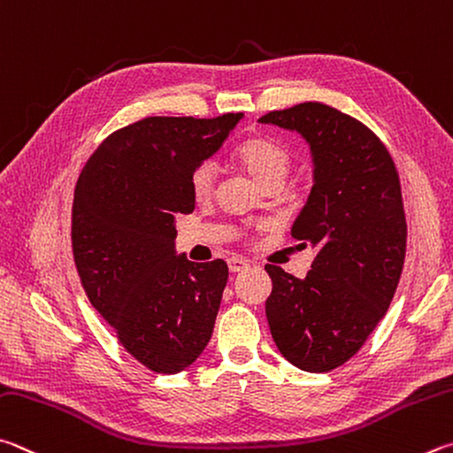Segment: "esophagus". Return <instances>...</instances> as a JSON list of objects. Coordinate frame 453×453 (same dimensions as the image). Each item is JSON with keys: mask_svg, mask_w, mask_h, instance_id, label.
Segmentation results:
<instances>
[{"mask_svg": "<svg viewBox=\"0 0 453 453\" xmlns=\"http://www.w3.org/2000/svg\"><path fill=\"white\" fill-rule=\"evenodd\" d=\"M227 267H229V271H232V273H240V271L250 267V263L245 261V259H242V257H229L227 259Z\"/></svg>", "mask_w": 453, "mask_h": 453, "instance_id": "34e87169", "label": "esophagus"}]
</instances>
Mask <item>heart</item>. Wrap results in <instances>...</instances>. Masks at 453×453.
<instances>
[{
	"instance_id": "obj_1",
	"label": "heart",
	"mask_w": 453,
	"mask_h": 453,
	"mask_svg": "<svg viewBox=\"0 0 453 453\" xmlns=\"http://www.w3.org/2000/svg\"><path fill=\"white\" fill-rule=\"evenodd\" d=\"M232 160L248 172L261 188L283 186L293 168V154L289 148L265 134H255L242 141L234 148ZM213 184H216V170L210 162L198 164L188 182L192 198L198 203L211 198Z\"/></svg>"
}]
</instances>
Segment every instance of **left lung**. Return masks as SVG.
I'll use <instances>...</instances> for the list:
<instances>
[{"mask_svg": "<svg viewBox=\"0 0 453 453\" xmlns=\"http://www.w3.org/2000/svg\"><path fill=\"white\" fill-rule=\"evenodd\" d=\"M261 122L311 144L315 184L291 234L317 250L305 279L265 265L267 323L281 355L307 372L355 357L390 307L406 257L398 170L363 122L323 103L271 111Z\"/></svg>", "mask_w": 453, "mask_h": 453, "instance_id": "8db88e82", "label": "left lung"}]
</instances>
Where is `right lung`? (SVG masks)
<instances>
[{
  "label": "right lung",
  "instance_id": "add662e5",
  "mask_svg": "<svg viewBox=\"0 0 453 453\" xmlns=\"http://www.w3.org/2000/svg\"><path fill=\"white\" fill-rule=\"evenodd\" d=\"M242 112L148 117L90 154L71 211L83 289L119 342L158 374H176L211 339L227 263L176 255L174 221L192 213V170L219 150Z\"/></svg>",
  "mask_w": 453,
  "mask_h": 453
}]
</instances>
